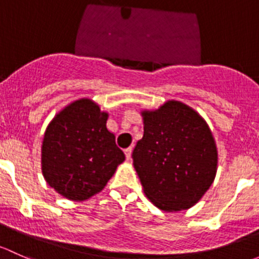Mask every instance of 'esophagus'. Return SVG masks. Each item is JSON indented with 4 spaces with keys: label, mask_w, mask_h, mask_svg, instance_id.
I'll return each mask as SVG.
<instances>
[{
    "label": "esophagus",
    "mask_w": 259,
    "mask_h": 259,
    "mask_svg": "<svg viewBox=\"0 0 259 259\" xmlns=\"http://www.w3.org/2000/svg\"><path fill=\"white\" fill-rule=\"evenodd\" d=\"M124 154H126V158L130 159L131 158V154H132V147H128L124 149Z\"/></svg>",
    "instance_id": "1"
}]
</instances>
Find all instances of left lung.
Instances as JSON below:
<instances>
[{"mask_svg":"<svg viewBox=\"0 0 259 259\" xmlns=\"http://www.w3.org/2000/svg\"><path fill=\"white\" fill-rule=\"evenodd\" d=\"M141 114L143 137L132 158L143 192L162 210L191 208L217 172V147L208 124L193 108L173 100Z\"/></svg>","mask_w":259,"mask_h":259,"instance_id":"left-lung-1","label":"left lung"}]
</instances>
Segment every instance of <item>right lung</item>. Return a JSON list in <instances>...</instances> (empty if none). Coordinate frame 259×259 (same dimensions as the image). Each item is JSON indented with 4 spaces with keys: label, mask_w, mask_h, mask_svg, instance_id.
<instances>
[{
    "label": "right lung",
    "mask_w": 259,
    "mask_h": 259,
    "mask_svg": "<svg viewBox=\"0 0 259 259\" xmlns=\"http://www.w3.org/2000/svg\"><path fill=\"white\" fill-rule=\"evenodd\" d=\"M108 113L90 98L66 106L50 122L42 142V175L50 187L71 201L102 191L124 161L106 127Z\"/></svg>",
    "instance_id": "right-lung-1"
}]
</instances>
